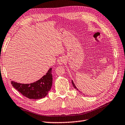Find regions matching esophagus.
Returning <instances> with one entry per match:
<instances>
[{"mask_svg":"<svg viewBox=\"0 0 125 125\" xmlns=\"http://www.w3.org/2000/svg\"><path fill=\"white\" fill-rule=\"evenodd\" d=\"M66 61V58L64 56H61L57 60V63L59 65H62L63 63H64Z\"/></svg>","mask_w":125,"mask_h":125,"instance_id":"34e87169","label":"esophagus"}]
</instances>
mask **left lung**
Returning a JSON list of instances; mask_svg holds the SVG:
<instances>
[{"label":"left lung","instance_id":"8db88e82","mask_svg":"<svg viewBox=\"0 0 125 125\" xmlns=\"http://www.w3.org/2000/svg\"><path fill=\"white\" fill-rule=\"evenodd\" d=\"M72 84H73V86H74V87L75 88H76V89H77V90H79V89H78L77 88V87L75 86V84H74V82H73V80L72 81ZM79 92H80L81 93V92L80 91V90H79Z\"/></svg>","mask_w":125,"mask_h":125}]
</instances>
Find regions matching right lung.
<instances>
[{"instance_id":"add662e5","label":"right lung","mask_w":125,"mask_h":125,"mask_svg":"<svg viewBox=\"0 0 125 125\" xmlns=\"http://www.w3.org/2000/svg\"><path fill=\"white\" fill-rule=\"evenodd\" d=\"M52 68H50L48 72L36 82L28 84L20 83L11 81V84L14 88L30 99H40L44 98L48 94L52 84Z\"/></svg>"}]
</instances>
